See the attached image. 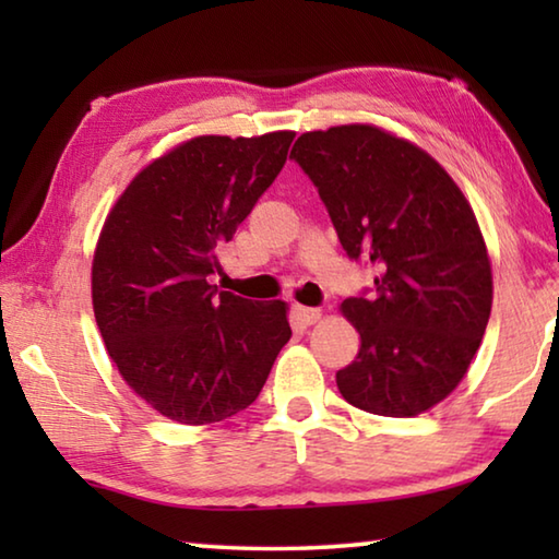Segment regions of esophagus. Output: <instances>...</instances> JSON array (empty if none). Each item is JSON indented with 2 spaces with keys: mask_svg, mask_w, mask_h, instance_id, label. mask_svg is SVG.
<instances>
[{
  "mask_svg": "<svg viewBox=\"0 0 559 559\" xmlns=\"http://www.w3.org/2000/svg\"><path fill=\"white\" fill-rule=\"evenodd\" d=\"M293 313H296V318L300 320L302 325H313L320 320V308H306V306H293Z\"/></svg>",
  "mask_w": 559,
  "mask_h": 559,
  "instance_id": "1",
  "label": "esophagus"
}]
</instances>
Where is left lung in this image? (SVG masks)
<instances>
[{
    "mask_svg": "<svg viewBox=\"0 0 559 559\" xmlns=\"http://www.w3.org/2000/svg\"><path fill=\"white\" fill-rule=\"evenodd\" d=\"M290 157L325 202L349 259L380 271L343 300L359 353L335 374L345 400L416 416L447 400L484 340L493 273L471 204L427 150L377 126L302 132Z\"/></svg>",
    "mask_w": 559,
    "mask_h": 559,
    "instance_id": "obj_1",
    "label": "left lung"
}]
</instances>
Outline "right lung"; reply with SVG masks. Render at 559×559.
Listing matches in <instances>:
<instances>
[{"label": "right lung", "mask_w": 559, "mask_h": 559, "mask_svg": "<svg viewBox=\"0 0 559 559\" xmlns=\"http://www.w3.org/2000/svg\"><path fill=\"white\" fill-rule=\"evenodd\" d=\"M293 138L185 140L130 179L103 224L91 269L100 337L130 390L177 424L251 406L290 340L286 302L216 290L210 276Z\"/></svg>", "instance_id": "add662e5"}]
</instances>
